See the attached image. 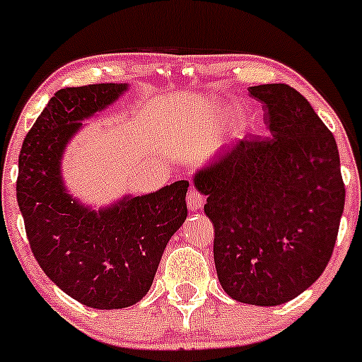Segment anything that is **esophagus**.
Instances as JSON below:
<instances>
[{
    "label": "esophagus",
    "instance_id": "obj_1",
    "mask_svg": "<svg viewBox=\"0 0 362 362\" xmlns=\"http://www.w3.org/2000/svg\"><path fill=\"white\" fill-rule=\"evenodd\" d=\"M205 202V197L197 192L195 189H190L189 194H187V205H189V210L192 212H197L199 209H202V205Z\"/></svg>",
    "mask_w": 362,
    "mask_h": 362
}]
</instances>
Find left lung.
Returning <instances> with one entry per match:
<instances>
[{
  "label": "left lung",
  "mask_w": 362,
  "mask_h": 362,
  "mask_svg": "<svg viewBox=\"0 0 362 362\" xmlns=\"http://www.w3.org/2000/svg\"><path fill=\"white\" fill-rule=\"evenodd\" d=\"M271 136L234 141L195 172L215 228L214 262L232 299L281 305L313 286L337 239L346 189L337 144L284 83L257 85Z\"/></svg>",
  "instance_id": "8db88e82"
}]
</instances>
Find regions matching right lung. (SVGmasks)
Returning <instances> with one entry per match:
<instances>
[{
    "instance_id": "add662e5",
    "label": "right lung",
    "mask_w": 362,
    "mask_h": 362,
    "mask_svg": "<svg viewBox=\"0 0 362 362\" xmlns=\"http://www.w3.org/2000/svg\"><path fill=\"white\" fill-rule=\"evenodd\" d=\"M128 90L127 83L62 88L23 141L16 199L43 272L65 294L93 309H123L152 287L163 250L187 218L189 182L147 195H125L98 210L65 187L62 158L83 120Z\"/></svg>"
}]
</instances>
